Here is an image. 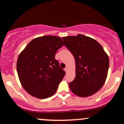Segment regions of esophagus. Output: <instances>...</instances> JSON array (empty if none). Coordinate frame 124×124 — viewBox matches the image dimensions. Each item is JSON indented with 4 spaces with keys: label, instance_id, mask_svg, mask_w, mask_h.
I'll use <instances>...</instances> for the list:
<instances>
[{
    "label": "esophagus",
    "instance_id": "obj_1",
    "mask_svg": "<svg viewBox=\"0 0 124 124\" xmlns=\"http://www.w3.org/2000/svg\"><path fill=\"white\" fill-rule=\"evenodd\" d=\"M64 70H65V72H67V71H68V68H65V69H64Z\"/></svg>",
    "mask_w": 124,
    "mask_h": 124
}]
</instances>
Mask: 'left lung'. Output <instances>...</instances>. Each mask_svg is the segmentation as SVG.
I'll list each match as a JSON object with an SVG mask.
<instances>
[{
	"label": "left lung",
	"instance_id": "left-lung-1",
	"mask_svg": "<svg viewBox=\"0 0 124 124\" xmlns=\"http://www.w3.org/2000/svg\"><path fill=\"white\" fill-rule=\"evenodd\" d=\"M64 45L75 59L76 76L69 83L73 93L86 97L97 92L106 82L109 58L103 48L93 38L82 34L63 37Z\"/></svg>",
	"mask_w": 124,
	"mask_h": 124
}]
</instances>
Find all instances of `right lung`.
I'll use <instances>...</instances> for the list:
<instances>
[{
	"label": "right lung",
	"instance_id": "1",
	"mask_svg": "<svg viewBox=\"0 0 124 124\" xmlns=\"http://www.w3.org/2000/svg\"><path fill=\"white\" fill-rule=\"evenodd\" d=\"M63 45L59 37L45 35L32 39L19 54L18 78L23 87L32 96L44 99L56 92L65 72L55 56Z\"/></svg>",
	"mask_w": 124,
	"mask_h": 124
}]
</instances>
